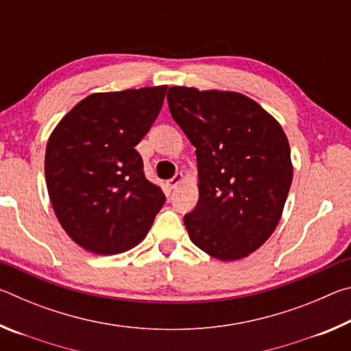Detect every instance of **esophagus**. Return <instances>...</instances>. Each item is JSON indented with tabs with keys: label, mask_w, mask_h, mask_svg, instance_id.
I'll return each mask as SVG.
<instances>
[{
	"label": "esophagus",
	"mask_w": 351,
	"mask_h": 351,
	"mask_svg": "<svg viewBox=\"0 0 351 351\" xmlns=\"http://www.w3.org/2000/svg\"><path fill=\"white\" fill-rule=\"evenodd\" d=\"M181 181H182V175H181V173H176L173 178H171V180L167 181V187H169L170 190L175 189Z\"/></svg>",
	"instance_id": "obj_1"
}]
</instances>
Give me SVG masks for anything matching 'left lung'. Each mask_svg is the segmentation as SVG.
Masks as SVG:
<instances>
[{
	"label": "left lung",
	"mask_w": 351,
	"mask_h": 351,
	"mask_svg": "<svg viewBox=\"0 0 351 351\" xmlns=\"http://www.w3.org/2000/svg\"><path fill=\"white\" fill-rule=\"evenodd\" d=\"M173 121L197 148L199 199L184 215L190 240L218 260H240L274 232L293 164L287 134L239 93L171 86Z\"/></svg>",
	"instance_id": "left-lung-1"
}]
</instances>
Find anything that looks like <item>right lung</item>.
Wrapping results in <instances>:
<instances>
[{"label": "right lung", "mask_w": 351, "mask_h": 351, "mask_svg": "<svg viewBox=\"0 0 351 351\" xmlns=\"http://www.w3.org/2000/svg\"><path fill=\"white\" fill-rule=\"evenodd\" d=\"M167 86L91 94L52 132L47 192L62 228L86 251L112 255L144 240L165 203L136 150L162 108Z\"/></svg>", "instance_id": "right-lung-1"}]
</instances>
